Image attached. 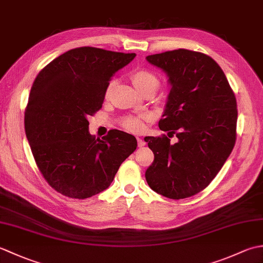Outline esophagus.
Returning <instances> with one entry per match:
<instances>
[{"instance_id": "1", "label": "esophagus", "mask_w": 263, "mask_h": 263, "mask_svg": "<svg viewBox=\"0 0 263 263\" xmlns=\"http://www.w3.org/2000/svg\"><path fill=\"white\" fill-rule=\"evenodd\" d=\"M137 140H138V146L139 147H143L144 144H146V142H144L143 139L140 138V137H137Z\"/></svg>"}]
</instances>
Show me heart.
Returning <instances> with one entry per match:
<instances>
[{"mask_svg":"<svg viewBox=\"0 0 263 263\" xmlns=\"http://www.w3.org/2000/svg\"><path fill=\"white\" fill-rule=\"evenodd\" d=\"M131 80L133 85L138 89L139 91L142 92L147 89H153L156 90L160 85L158 77L156 76L153 71L148 69H137L131 73ZM111 89V83L108 86L106 90V96H108ZM121 125L127 131L131 132H140L143 128V116H136L128 115L121 121Z\"/></svg>","mask_w":263,"mask_h":263,"instance_id":"1","label":"heart"}]
</instances>
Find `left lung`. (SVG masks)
<instances>
[{"instance_id":"1","label":"left lung","mask_w":263,"mask_h":263,"mask_svg":"<svg viewBox=\"0 0 263 263\" xmlns=\"http://www.w3.org/2000/svg\"><path fill=\"white\" fill-rule=\"evenodd\" d=\"M170 77L171 92L158 125L168 137H146L155 158L148 185L170 199L202 191L235 146L237 103L224 71L208 55L178 48L149 55ZM176 135L178 142L171 144Z\"/></svg>"}]
</instances>
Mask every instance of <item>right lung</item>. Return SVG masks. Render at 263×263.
<instances>
[{
	"label": "right lung",
	"instance_id": "add662e5",
	"mask_svg": "<svg viewBox=\"0 0 263 263\" xmlns=\"http://www.w3.org/2000/svg\"><path fill=\"white\" fill-rule=\"evenodd\" d=\"M135 53L78 47L37 74L25 110V131L39 172L55 191L87 199L107 189L137 139L110 130L102 139L88 131V117L102 108L109 81Z\"/></svg>",
	"mask_w": 263,
	"mask_h": 263
}]
</instances>
